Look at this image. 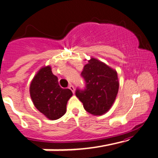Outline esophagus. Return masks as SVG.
Segmentation results:
<instances>
[{
  "instance_id": "esophagus-1",
  "label": "esophagus",
  "mask_w": 158,
  "mask_h": 158,
  "mask_svg": "<svg viewBox=\"0 0 158 158\" xmlns=\"http://www.w3.org/2000/svg\"><path fill=\"white\" fill-rule=\"evenodd\" d=\"M69 89H71V90H72V92L73 93V94H74V93H75V87L73 86H72V84H70V85H69Z\"/></svg>"
}]
</instances>
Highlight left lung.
<instances>
[{"label":"left lung","instance_id":"obj_1","mask_svg":"<svg viewBox=\"0 0 158 158\" xmlns=\"http://www.w3.org/2000/svg\"><path fill=\"white\" fill-rule=\"evenodd\" d=\"M81 76L84 89L77 88L76 97L87 112L101 115L110 108L118 94L119 82L117 72L97 59L92 58L84 66Z\"/></svg>","mask_w":158,"mask_h":158}]
</instances>
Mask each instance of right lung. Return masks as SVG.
<instances>
[{"instance_id": "add662e5", "label": "right lung", "mask_w": 158, "mask_h": 158, "mask_svg": "<svg viewBox=\"0 0 158 158\" xmlns=\"http://www.w3.org/2000/svg\"><path fill=\"white\" fill-rule=\"evenodd\" d=\"M32 101L40 112L51 120H56L66 112L67 102L72 96L69 89L59 86L57 76L50 66L44 67L37 72L30 84Z\"/></svg>"}]
</instances>
